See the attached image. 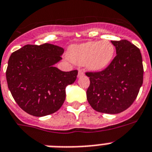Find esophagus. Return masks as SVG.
I'll use <instances>...</instances> for the list:
<instances>
[{"label": "esophagus", "instance_id": "obj_1", "mask_svg": "<svg viewBox=\"0 0 152 152\" xmlns=\"http://www.w3.org/2000/svg\"><path fill=\"white\" fill-rule=\"evenodd\" d=\"M84 75V72L83 70L80 69L79 70V72H78V77H81V76H83Z\"/></svg>", "mask_w": 152, "mask_h": 152}]
</instances>
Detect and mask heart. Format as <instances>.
Segmentation results:
<instances>
[{"label": "heart", "mask_w": 152, "mask_h": 152, "mask_svg": "<svg viewBox=\"0 0 152 152\" xmlns=\"http://www.w3.org/2000/svg\"><path fill=\"white\" fill-rule=\"evenodd\" d=\"M115 48L110 42H87L73 45L69 48L67 56L70 62L77 66H83L92 72L105 69L112 62Z\"/></svg>", "instance_id": "1"}]
</instances>
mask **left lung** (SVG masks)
Instances as JSON below:
<instances>
[{
	"label": "left lung",
	"mask_w": 152,
	"mask_h": 152,
	"mask_svg": "<svg viewBox=\"0 0 152 152\" xmlns=\"http://www.w3.org/2000/svg\"><path fill=\"white\" fill-rule=\"evenodd\" d=\"M117 56L104 70L86 72L90 84L86 91L89 104L96 111L115 114L127 110L143 83L142 57L129 41H111Z\"/></svg>",
	"instance_id": "8db88e82"
}]
</instances>
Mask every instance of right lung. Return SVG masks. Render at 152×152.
I'll return each instance as SVG.
<instances>
[{
	"mask_svg": "<svg viewBox=\"0 0 152 152\" xmlns=\"http://www.w3.org/2000/svg\"><path fill=\"white\" fill-rule=\"evenodd\" d=\"M64 49L55 45H26L9 58L7 86L18 105L35 117L56 112L66 99V87L76 80L77 70L62 72L55 65Z\"/></svg>",
	"mask_w": 152,
	"mask_h": 152,
	"instance_id": "obj_1",
	"label": "right lung"
}]
</instances>
